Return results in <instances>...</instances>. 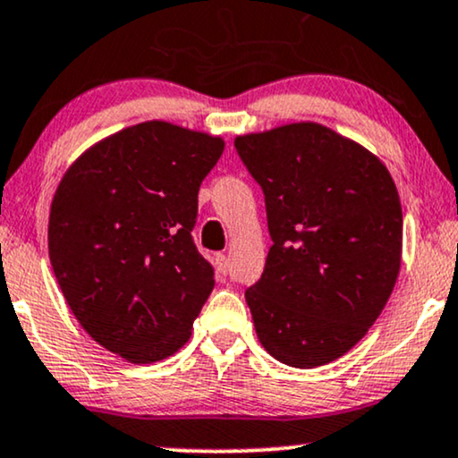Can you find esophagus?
<instances>
[{
	"label": "esophagus",
	"instance_id": "esophagus-1",
	"mask_svg": "<svg viewBox=\"0 0 458 458\" xmlns=\"http://www.w3.org/2000/svg\"><path fill=\"white\" fill-rule=\"evenodd\" d=\"M215 264H217V271L222 273V275H225L228 273V258L224 256V253H217V256H215Z\"/></svg>",
	"mask_w": 458,
	"mask_h": 458
}]
</instances>
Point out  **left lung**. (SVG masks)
<instances>
[{
    "label": "left lung",
    "mask_w": 458,
    "mask_h": 458,
    "mask_svg": "<svg viewBox=\"0 0 458 458\" xmlns=\"http://www.w3.org/2000/svg\"><path fill=\"white\" fill-rule=\"evenodd\" d=\"M267 202L268 250L245 292L262 348L284 365L322 367L379 318L399 277L403 213L382 159L313 121L236 136Z\"/></svg>",
    "instance_id": "left-lung-1"
}]
</instances>
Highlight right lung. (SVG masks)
I'll list each match as a JSON object with an SVG mask.
<instances>
[{"mask_svg": "<svg viewBox=\"0 0 458 458\" xmlns=\"http://www.w3.org/2000/svg\"><path fill=\"white\" fill-rule=\"evenodd\" d=\"M222 136L145 121L106 136L65 170L48 215V258L93 341L148 365L191 337L215 279L191 228Z\"/></svg>", "mask_w": 458, "mask_h": 458, "instance_id": "right-lung-1", "label": "right lung"}]
</instances>
